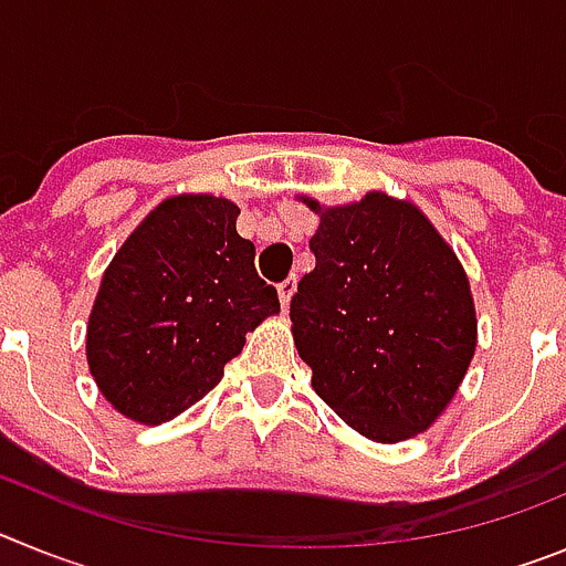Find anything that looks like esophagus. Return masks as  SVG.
Masks as SVG:
<instances>
[{"instance_id": "1", "label": "esophagus", "mask_w": 566, "mask_h": 566, "mask_svg": "<svg viewBox=\"0 0 566 566\" xmlns=\"http://www.w3.org/2000/svg\"><path fill=\"white\" fill-rule=\"evenodd\" d=\"M294 292H297V277H294V274H289L283 283H277V294H280V303H283V308H289Z\"/></svg>"}]
</instances>
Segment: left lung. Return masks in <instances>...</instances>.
I'll use <instances>...</instances> for the list:
<instances>
[{"instance_id": "obj_1", "label": "left lung", "mask_w": 566, "mask_h": 566, "mask_svg": "<svg viewBox=\"0 0 566 566\" xmlns=\"http://www.w3.org/2000/svg\"><path fill=\"white\" fill-rule=\"evenodd\" d=\"M314 269L292 297L312 388L343 422L394 444L428 431L476 354V306L457 252L408 198L371 189L323 207Z\"/></svg>"}]
</instances>
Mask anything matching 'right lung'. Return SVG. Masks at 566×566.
<instances>
[{"label":"right lung","instance_id":"add662e5","mask_svg":"<svg viewBox=\"0 0 566 566\" xmlns=\"http://www.w3.org/2000/svg\"><path fill=\"white\" fill-rule=\"evenodd\" d=\"M238 203L209 192L161 201L102 274L87 319V365L122 417L161 424L221 382L247 334L280 312L238 234Z\"/></svg>","mask_w":566,"mask_h":566}]
</instances>
